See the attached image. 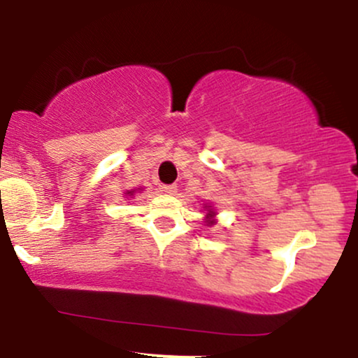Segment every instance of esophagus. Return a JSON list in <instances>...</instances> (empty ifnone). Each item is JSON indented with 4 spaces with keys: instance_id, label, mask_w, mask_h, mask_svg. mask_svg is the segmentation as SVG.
Returning <instances> with one entry per match:
<instances>
[{
    "instance_id": "esophagus-1",
    "label": "esophagus",
    "mask_w": 358,
    "mask_h": 358,
    "mask_svg": "<svg viewBox=\"0 0 358 358\" xmlns=\"http://www.w3.org/2000/svg\"><path fill=\"white\" fill-rule=\"evenodd\" d=\"M162 192H165V193H175V192H176V185H175V183H173V185H163Z\"/></svg>"
}]
</instances>
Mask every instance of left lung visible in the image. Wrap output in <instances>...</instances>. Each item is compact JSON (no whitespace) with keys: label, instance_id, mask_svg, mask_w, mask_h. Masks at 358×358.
Segmentation results:
<instances>
[{"label":"left lung","instance_id":"1","mask_svg":"<svg viewBox=\"0 0 358 358\" xmlns=\"http://www.w3.org/2000/svg\"><path fill=\"white\" fill-rule=\"evenodd\" d=\"M213 215H215V213H213V210H208V213H207L208 219H210V217H213ZM208 224H212V220H208Z\"/></svg>","mask_w":358,"mask_h":358}]
</instances>
